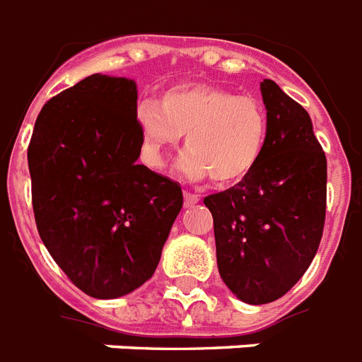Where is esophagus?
I'll return each mask as SVG.
<instances>
[{"label":"esophagus","mask_w":362,"mask_h":362,"mask_svg":"<svg viewBox=\"0 0 362 362\" xmlns=\"http://www.w3.org/2000/svg\"><path fill=\"white\" fill-rule=\"evenodd\" d=\"M199 202V196L196 192H189V190H185V205L190 207V205H194Z\"/></svg>","instance_id":"obj_1"}]
</instances>
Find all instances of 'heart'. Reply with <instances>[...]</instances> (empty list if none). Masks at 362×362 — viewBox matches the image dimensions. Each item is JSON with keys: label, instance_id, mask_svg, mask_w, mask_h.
<instances>
[{"label": "heart", "instance_id": "heart-1", "mask_svg": "<svg viewBox=\"0 0 362 362\" xmlns=\"http://www.w3.org/2000/svg\"><path fill=\"white\" fill-rule=\"evenodd\" d=\"M136 121L147 166L163 170L168 151L187 134L189 149L179 158V170L190 179L211 175L216 185L247 177L267 136V114L259 100L204 83H181L160 100H141Z\"/></svg>", "mask_w": 362, "mask_h": 362}]
</instances>
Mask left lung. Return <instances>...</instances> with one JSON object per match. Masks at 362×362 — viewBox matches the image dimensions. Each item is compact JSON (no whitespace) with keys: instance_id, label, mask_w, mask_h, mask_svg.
<instances>
[{"instance_id":"1","label":"left lung","mask_w":362,"mask_h":362,"mask_svg":"<svg viewBox=\"0 0 362 362\" xmlns=\"http://www.w3.org/2000/svg\"><path fill=\"white\" fill-rule=\"evenodd\" d=\"M267 136L252 172L204 199L224 284L248 305L288 293L312 263L327 207V158L310 115L273 80L259 83Z\"/></svg>"}]
</instances>
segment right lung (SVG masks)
<instances>
[{
	"label": "right lung",
	"instance_id": "1",
	"mask_svg": "<svg viewBox=\"0 0 362 362\" xmlns=\"http://www.w3.org/2000/svg\"><path fill=\"white\" fill-rule=\"evenodd\" d=\"M136 100L134 80L91 74L42 106L28 147L40 239L95 299L151 279L183 207L175 181L136 163Z\"/></svg>",
	"mask_w": 362,
	"mask_h": 362
}]
</instances>
